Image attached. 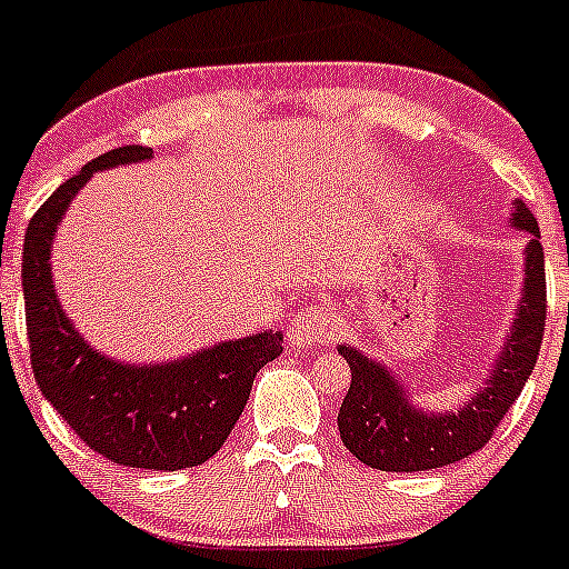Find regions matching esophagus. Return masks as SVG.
<instances>
[{
  "instance_id": "esophagus-1",
  "label": "esophagus",
  "mask_w": 569,
  "mask_h": 569,
  "mask_svg": "<svg viewBox=\"0 0 569 569\" xmlns=\"http://www.w3.org/2000/svg\"><path fill=\"white\" fill-rule=\"evenodd\" d=\"M332 321L330 313L319 306H306L295 313L289 325V341L295 347H313V343L325 341L332 336Z\"/></svg>"
}]
</instances>
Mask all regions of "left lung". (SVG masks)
<instances>
[{
  "instance_id": "obj_1",
  "label": "left lung",
  "mask_w": 569,
  "mask_h": 569,
  "mask_svg": "<svg viewBox=\"0 0 569 569\" xmlns=\"http://www.w3.org/2000/svg\"><path fill=\"white\" fill-rule=\"evenodd\" d=\"M509 222L529 233L523 250V286L507 338L481 380L479 391L457 410H423L412 405L405 380L391 366L369 358L358 347L338 343L352 382L338 410L343 446L377 470L412 473L460 462L492 438L501 418L529 382L545 332V256L537 220L523 200H515Z\"/></svg>"
}]
</instances>
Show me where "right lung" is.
Returning <instances> with one entry per match:
<instances>
[{"label": "right lung", "mask_w": 569, "mask_h": 569, "mask_svg": "<svg viewBox=\"0 0 569 569\" xmlns=\"http://www.w3.org/2000/svg\"><path fill=\"white\" fill-rule=\"evenodd\" d=\"M151 157L153 148H114L57 187L27 228L21 286L32 371L62 421L126 468L181 470L222 449L248 405L256 371L283 352V332L220 341L164 363H126L90 347L73 327L51 274L57 228L93 173Z\"/></svg>", "instance_id": "obj_1"}]
</instances>
